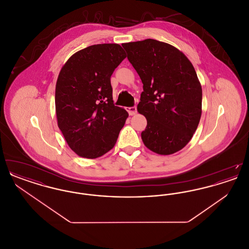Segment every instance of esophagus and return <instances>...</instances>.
I'll list each match as a JSON object with an SVG mask.
<instances>
[{
	"mask_svg": "<svg viewBox=\"0 0 249 249\" xmlns=\"http://www.w3.org/2000/svg\"><path fill=\"white\" fill-rule=\"evenodd\" d=\"M127 111L130 116H133L137 113V108L136 107H127Z\"/></svg>",
	"mask_w": 249,
	"mask_h": 249,
	"instance_id": "esophagus-1",
	"label": "esophagus"
}]
</instances>
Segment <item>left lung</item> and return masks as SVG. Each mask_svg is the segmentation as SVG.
Masks as SVG:
<instances>
[{
    "label": "left lung",
    "instance_id": "left-lung-1",
    "mask_svg": "<svg viewBox=\"0 0 249 249\" xmlns=\"http://www.w3.org/2000/svg\"><path fill=\"white\" fill-rule=\"evenodd\" d=\"M122 47L142 80L137 110L147 120L142 142L157 154L178 152L201 119L202 91L193 65L178 48L154 39Z\"/></svg>",
    "mask_w": 249,
    "mask_h": 249
}]
</instances>
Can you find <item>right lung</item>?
I'll return each mask as SVG.
<instances>
[{
    "mask_svg": "<svg viewBox=\"0 0 249 249\" xmlns=\"http://www.w3.org/2000/svg\"><path fill=\"white\" fill-rule=\"evenodd\" d=\"M126 54L118 44L74 53L59 71L55 105L59 130L76 154L96 159L111 150L128 112L113 102L111 75Z\"/></svg>",
    "mask_w": 249,
    "mask_h": 249,
    "instance_id": "add662e5",
    "label": "right lung"
}]
</instances>
